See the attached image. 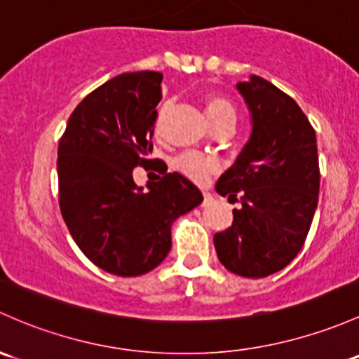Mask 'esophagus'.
<instances>
[{"instance_id": "obj_1", "label": "esophagus", "mask_w": 359, "mask_h": 359, "mask_svg": "<svg viewBox=\"0 0 359 359\" xmlns=\"http://www.w3.org/2000/svg\"><path fill=\"white\" fill-rule=\"evenodd\" d=\"M211 201H213V196H211L208 191L203 192V206H210Z\"/></svg>"}]
</instances>
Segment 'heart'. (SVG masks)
Masks as SVG:
<instances>
[{"label": "heart", "instance_id": "obj_1", "mask_svg": "<svg viewBox=\"0 0 359 359\" xmlns=\"http://www.w3.org/2000/svg\"><path fill=\"white\" fill-rule=\"evenodd\" d=\"M203 107H205L206 118H208L211 127L218 126H236L237 111L232 101L227 100L222 94H210L203 100ZM158 127V123H156ZM177 170L187 175L189 179L196 180V182H205L208 175L215 173L218 170V163L213 158L203 156L198 153H187L182 154L179 160L175 161Z\"/></svg>", "mask_w": 359, "mask_h": 359}]
</instances>
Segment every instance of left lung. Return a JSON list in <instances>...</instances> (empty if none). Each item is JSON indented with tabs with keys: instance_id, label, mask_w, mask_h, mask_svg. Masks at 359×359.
<instances>
[{
	"instance_id": "8db88e82",
	"label": "left lung",
	"mask_w": 359,
	"mask_h": 359,
	"mask_svg": "<svg viewBox=\"0 0 359 359\" xmlns=\"http://www.w3.org/2000/svg\"><path fill=\"white\" fill-rule=\"evenodd\" d=\"M237 89L251 111V137L215 189L241 208L213 243L229 271L262 278L287 266L306 241L318 205V149L315 129L284 90L258 75Z\"/></svg>"
}]
</instances>
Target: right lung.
<instances>
[{
    "label": "right lung",
    "mask_w": 359,
    "mask_h": 359,
    "mask_svg": "<svg viewBox=\"0 0 359 359\" xmlns=\"http://www.w3.org/2000/svg\"><path fill=\"white\" fill-rule=\"evenodd\" d=\"M160 72H129L79 103L58 144L62 217L81 251L101 270L137 277L156 269L172 248V224L203 194L180 173L156 175L148 189L134 182L149 160ZM158 168V167H153Z\"/></svg>",
    "instance_id": "obj_1"
}]
</instances>
